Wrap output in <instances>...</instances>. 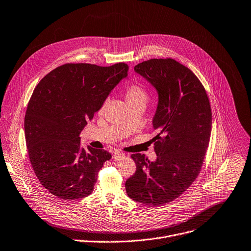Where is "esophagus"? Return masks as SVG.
<instances>
[{
    "mask_svg": "<svg viewBox=\"0 0 251 251\" xmlns=\"http://www.w3.org/2000/svg\"><path fill=\"white\" fill-rule=\"evenodd\" d=\"M125 154L124 153H121V152H115L114 154H113V159L115 160V161H120V160H122V159H124L125 158Z\"/></svg>",
    "mask_w": 251,
    "mask_h": 251,
    "instance_id": "obj_1",
    "label": "esophagus"
}]
</instances>
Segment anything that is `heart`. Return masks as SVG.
Masks as SVG:
<instances>
[{
	"mask_svg": "<svg viewBox=\"0 0 251 251\" xmlns=\"http://www.w3.org/2000/svg\"><path fill=\"white\" fill-rule=\"evenodd\" d=\"M125 97L127 105L132 104H146L149 99L148 90L141 83H132L128 85L125 91ZM106 106V102H104L98 110V114H102L104 112Z\"/></svg>",
	"mask_w": 251,
	"mask_h": 251,
	"instance_id": "obj_1",
	"label": "heart"
}]
</instances>
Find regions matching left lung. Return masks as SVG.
<instances>
[{
    "label": "left lung",
    "instance_id": "1",
    "mask_svg": "<svg viewBox=\"0 0 251 251\" xmlns=\"http://www.w3.org/2000/svg\"><path fill=\"white\" fill-rule=\"evenodd\" d=\"M158 91L153 126L157 155L150 162L132 154L135 173L126 179L127 195L148 206H160L180 196L198 176L210 141L212 112L198 77L174 59H150L134 67Z\"/></svg>",
    "mask_w": 251,
    "mask_h": 251
}]
</instances>
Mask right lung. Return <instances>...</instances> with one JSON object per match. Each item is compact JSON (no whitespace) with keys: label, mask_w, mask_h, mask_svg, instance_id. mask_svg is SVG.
Instances as JSON below:
<instances>
[{"label":"right lung","mask_w":251,"mask_h":251,"mask_svg":"<svg viewBox=\"0 0 251 251\" xmlns=\"http://www.w3.org/2000/svg\"><path fill=\"white\" fill-rule=\"evenodd\" d=\"M127 72L126 63H70L35 87L25 118V140L33 171L53 195L73 200L93 191L100 169L112 155L81 148L79 133Z\"/></svg>","instance_id":"1"}]
</instances>
